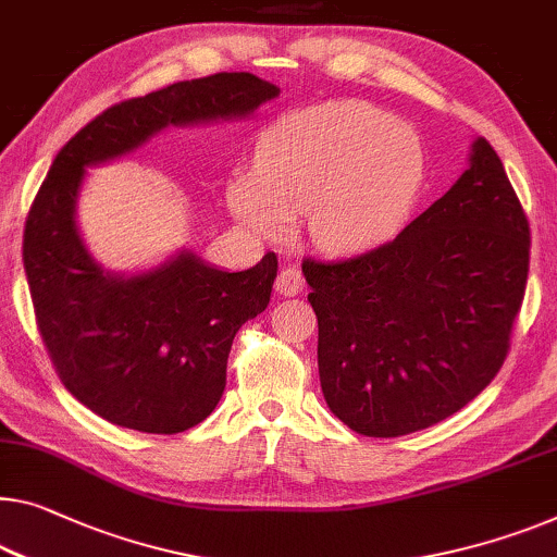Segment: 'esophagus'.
Here are the masks:
<instances>
[{"instance_id":"1","label":"esophagus","mask_w":557,"mask_h":557,"mask_svg":"<svg viewBox=\"0 0 557 557\" xmlns=\"http://www.w3.org/2000/svg\"><path fill=\"white\" fill-rule=\"evenodd\" d=\"M275 289L280 295L285 297H293V295H300L305 289V277L302 272L295 268V264H287V268L280 270V275L275 280Z\"/></svg>"}]
</instances>
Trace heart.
Wrapping results in <instances>:
<instances>
[{"mask_svg":"<svg viewBox=\"0 0 557 557\" xmlns=\"http://www.w3.org/2000/svg\"><path fill=\"white\" fill-rule=\"evenodd\" d=\"M425 154L418 135L360 99L314 104L277 122L257 170L230 180L232 212L264 237L302 214L310 243L327 252L377 245L410 212Z\"/></svg>","mask_w":557,"mask_h":557,"instance_id":"1","label":"heart"}]
</instances>
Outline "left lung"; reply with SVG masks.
Returning <instances> with one entry per match:
<instances>
[{
    "label": "left lung",
    "instance_id": "1",
    "mask_svg": "<svg viewBox=\"0 0 557 557\" xmlns=\"http://www.w3.org/2000/svg\"><path fill=\"white\" fill-rule=\"evenodd\" d=\"M528 268V218L478 137L470 168L395 239L347 260H302L327 408L368 437L462 410L503 368Z\"/></svg>",
    "mask_w": 557,
    "mask_h": 557
}]
</instances>
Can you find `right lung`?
Segmentation results:
<instances>
[{"label": "right lung", "mask_w": 557, "mask_h": 557, "mask_svg": "<svg viewBox=\"0 0 557 557\" xmlns=\"http://www.w3.org/2000/svg\"><path fill=\"white\" fill-rule=\"evenodd\" d=\"M280 89L250 72L174 82L85 124L32 202L22 260L45 347L62 385L99 418L174 435L218 408L237 330L270 302L277 257L225 272L182 250L137 275L104 272L77 230L87 168L135 152L164 127L237 120Z\"/></svg>", "instance_id": "obj_1"}]
</instances>
